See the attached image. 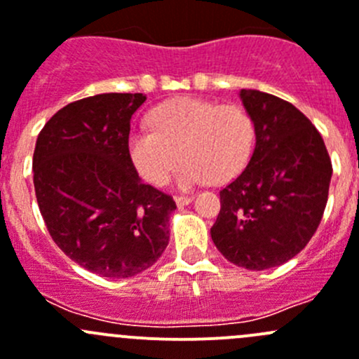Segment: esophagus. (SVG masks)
Wrapping results in <instances>:
<instances>
[{"instance_id":"1","label":"esophagus","mask_w":359,"mask_h":359,"mask_svg":"<svg viewBox=\"0 0 359 359\" xmlns=\"http://www.w3.org/2000/svg\"><path fill=\"white\" fill-rule=\"evenodd\" d=\"M176 205H180V208H183V205H188L191 201H194V197H190V195H181V197H176Z\"/></svg>"}]
</instances>
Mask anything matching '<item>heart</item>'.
<instances>
[{"label": "heart", "instance_id": "heart-1", "mask_svg": "<svg viewBox=\"0 0 359 359\" xmlns=\"http://www.w3.org/2000/svg\"><path fill=\"white\" fill-rule=\"evenodd\" d=\"M150 129L127 136V155L137 175L154 187L171 180L181 158L180 188L205 181L236 178L250 162L255 123L236 104H216L197 97H176L158 104L148 116Z\"/></svg>", "mask_w": 359, "mask_h": 359}]
</instances>
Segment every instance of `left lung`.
<instances>
[{
	"label": "left lung",
	"instance_id": "left-lung-1",
	"mask_svg": "<svg viewBox=\"0 0 359 359\" xmlns=\"http://www.w3.org/2000/svg\"><path fill=\"white\" fill-rule=\"evenodd\" d=\"M253 118V155L246 169L219 191L211 239L237 267L265 271L299 255L328 201L332 161L311 120L292 102L243 88Z\"/></svg>",
	"mask_w": 359,
	"mask_h": 359
}]
</instances>
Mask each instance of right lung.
I'll return each mask as SVG.
<instances>
[{
	"instance_id": "1",
	"label": "right lung",
	"mask_w": 359,
	"mask_h": 359,
	"mask_svg": "<svg viewBox=\"0 0 359 359\" xmlns=\"http://www.w3.org/2000/svg\"><path fill=\"white\" fill-rule=\"evenodd\" d=\"M147 95L97 94L59 109L38 134L34 191L52 239L102 278L147 271L169 244L171 195L144 184L127 155Z\"/></svg>"
}]
</instances>
